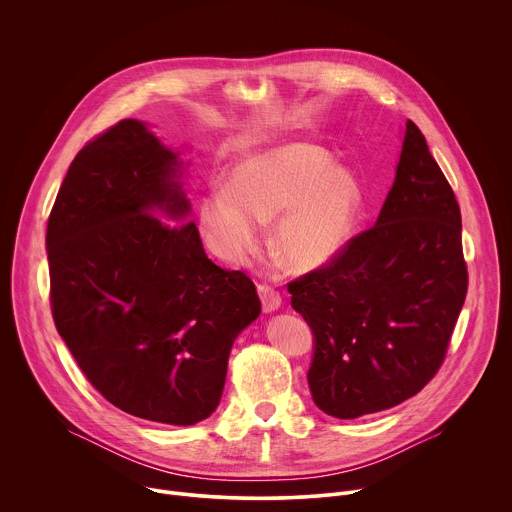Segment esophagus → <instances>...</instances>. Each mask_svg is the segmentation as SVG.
I'll return each mask as SVG.
<instances>
[{"instance_id": "1", "label": "esophagus", "mask_w": 512, "mask_h": 512, "mask_svg": "<svg viewBox=\"0 0 512 512\" xmlns=\"http://www.w3.org/2000/svg\"><path fill=\"white\" fill-rule=\"evenodd\" d=\"M257 291H259L261 306H263V312H265V314L275 312V310L281 306V296H279V291H277V289H273L271 285L261 283V285H257Z\"/></svg>"}]
</instances>
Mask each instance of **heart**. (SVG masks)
Returning a JSON list of instances; mask_svg holds the SVG:
<instances>
[{
  "mask_svg": "<svg viewBox=\"0 0 512 512\" xmlns=\"http://www.w3.org/2000/svg\"><path fill=\"white\" fill-rule=\"evenodd\" d=\"M364 208V188L354 170L334 166L320 145L279 143L241 158L229 180L198 206L200 233L210 251L229 263L257 249L261 223L271 221L273 251L291 271L332 263L352 239Z\"/></svg>",
  "mask_w": 512,
  "mask_h": 512,
  "instance_id": "obj_1",
  "label": "heart"
}]
</instances>
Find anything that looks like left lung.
I'll list each match as a JSON object with an SVG mask.
<instances>
[{
    "label": "left lung",
    "instance_id": "8db88e82",
    "mask_svg": "<svg viewBox=\"0 0 512 512\" xmlns=\"http://www.w3.org/2000/svg\"><path fill=\"white\" fill-rule=\"evenodd\" d=\"M287 289L314 332L308 383L324 413L391 409L440 371L468 269L458 200L413 121L375 227Z\"/></svg>",
    "mask_w": 512,
    "mask_h": 512
}]
</instances>
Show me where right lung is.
<instances>
[{
    "label": "right lung",
    "instance_id": "obj_1",
    "mask_svg": "<svg viewBox=\"0 0 512 512\" xmlns=\"http://www.w3.org/2000/svg\"><path fill=\"white\" fill-rule=\"evenodd\" d=\"M180 176L178 154L119 121L72 160L46 251L54 324L89 383L129 415L194 425L261 302L243 271L206 257Z\"/></svg>",
    "mask_w": 512,
    "mask_h": 512
}]
</instances>
